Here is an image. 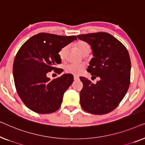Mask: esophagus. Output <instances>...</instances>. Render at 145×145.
Returning a JSON list of instances; mask_svg holds the SVG:
<instances>
[{"label": "esophagus", "mask_w": 145, "mask_h": 145, "mask_svg": "<svg viewBox=\"0 0 145 145\" xmlns=\"http://www.w3.org/2000/svg\"><path fill=\"white\" fill-rule=\"evenodd\" d=\"M73 79H74L75 81H77L79 79V77L78 76H77V75H74V76H73Z\"/></svg>", "instance_id": "34e87169"}]
</instances>
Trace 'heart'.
I'll return each instance as SVG.
<instances>
[{"mask_svg":"<svg viewBox=\"0 0 145 145\" xmlns=\"http://www.w3.org/2000/svg\"><path fill=\"white\" fill-rule=\"evenodd\" d=\"M77 47L78 48L79 52L82 54H86V53H90L91 52V46L88 43L84 41H79L77 43ZM68 51V46H64L62 49L59 52V56L61 60H64L66 58V53ZM66 71L68 73H73L75 75H78L79 73L83 72L84 66L81 64H69L66 65L65 67Z\"/></svg>","mask_w":145,"mask_h":145,"instance_id":"obj_1","label":"heart"}]
</instances>
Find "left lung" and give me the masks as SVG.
Returning <instances> with one entry per match:
<instances>
[{
    "label": "left lung",
    "instance_id": "obj_1",
    "mask_svg": "<svg viewBox=\"0 0 145 145\" xmlns=\"http://www.w3.org/2000/svg\"><path fill=\"white\" fill-rule=\"evenodd\" d=\"M77 37L91 46L93 58L87 71L99 77L94 84L80 77L82 108L93 114H105L116 108L125 97L130 84L131 60L127 50L112 35L105 32L79 35Z\"/></svg>",
    "mask_w": 145,
    "mask_h": 145
}]
</instances>
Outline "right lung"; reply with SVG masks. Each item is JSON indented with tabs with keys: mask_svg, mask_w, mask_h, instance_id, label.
<instances>
[{
	"mask_svg": "<svg viewBox=\"0 0 145 145\" xmlns=\"http://www.w3.org/2000/svg\"><path fill=\"white\" fill-rule=\"evenodd\" d=\"M74 40L77 38L73 35L41 33L29 39L18 52L13 64L14 83L20 99L31 110L50 114L60 108L73 77L64 73L50 80L46 74L58 70L55 66L61 63L59 52Z\"/></svg>",
	"mask_w": 145,
	"mask_h": 145,
	"instance_id": "obj_1",
	"label": "right lung"
}]
</instances>
